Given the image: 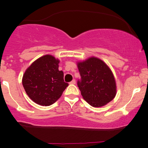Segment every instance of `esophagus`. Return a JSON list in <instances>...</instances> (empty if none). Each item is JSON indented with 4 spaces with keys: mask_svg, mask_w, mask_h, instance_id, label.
I'll return each instance as SVG.
<instances>
[{
    "mask_svg": "<svg viewBox=\"0 0 148 148\" xmlns=\"http://www.w3.org/2000/svg\"><path fill=\"white\" fill-rule=\"evenodd\" d=\"M70 84H76V81H75V79H73L72 81H71V82H70Z\"/></svg>",
    "mask_w": 148,
    "mask_h": 148,
    "instance_id": "34e87169",
    "label": "esophagus"
}]
</instances>
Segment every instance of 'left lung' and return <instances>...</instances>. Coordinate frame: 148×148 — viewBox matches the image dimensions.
<instances>
[{"label":"left lung","mask_w":148,"mask_h":148,"mask_svg":"<svg viewBox=\"0 0 148 148\" xmlns=\"http://www.w3.org/2000/svg\"><path fill=\"white\" fill-rule=\"evenodd\" d=\"M81 79L77 85L83 98L91 106L99 107L111 102L117 92L111 69L101 59L90 57L77 63Z\"/></svg>","instance_id":"left-lung-1"}]
</instances>
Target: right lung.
I'll return each mask as SVG.
<instances>
[{
  "label": "right lung",
  "mask_w": 148,
  "mask_h": 148,
  "mask_svg": "<svg viewBox=\"0 0 148 148\" xmlns=\"http://www.w3.org/2000/svg\"><path fill=\"white\" fill-rule=\"evenodd\" d=\"M59 60L45 55L33 62L23 76L22 84L30 99L41 106L53 104L62 96L69 84L59 70Z\"/></svg>",
  "instance_id": "right-lung-1"
}]
</instances>
